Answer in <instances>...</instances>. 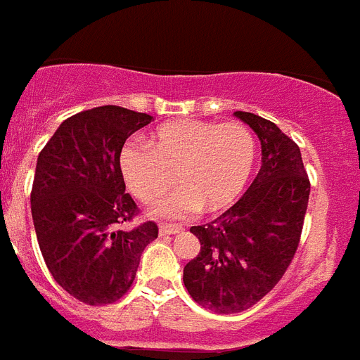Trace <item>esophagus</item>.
Segmentation results:
<instances>
[{"label": "esophagus", "instance_id": "esophagus-1", "mask_svg": "<svg viewBox=\"0 0 360 360\" xmlns=\"http://www.w3.org/2000/svg\"><path fill=\"white\" fill-rule=\"evenodd\" d=\"M180 231H182L180 224H160V236H174Z\"/></svg>", "mask_w": 360, "mask_h": 360}]
</instances>
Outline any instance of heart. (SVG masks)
<instances>
[{
    "mask_svg": "<svg viewBox=\"0 0 360 360\" xmlns=\"http://www.w3.org/2000/svg\"><path fill=\"white\" fill-rule=\"evenodd\" d=\"M254 162V134L239 121H171L154 132L153 145L132 138L120 150L121 176L141 202L163 195L176 173L182 186L150 206L160 219L226 207L245 189Z\"/></svg>",
    "mask_w": 360,
    "mask_h": 360,
    "instance_id": "heart-1",
    "label": "heart"
}]
</instances>
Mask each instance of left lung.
I'll list each match as a JSON object with an SVG mask.
<instances>
[{"label":"left lung","instance_id":"obj_1","mask_svg":"<svg viewBox=\"0 0 360 360\" xmlns=\"http://www.w3.org/2000/svg\"><path fill=\"white\" fill-rule=\"evenodd\" d=\"M236 115L259 138V173L221 217L191 226L200 252L184 266L187 292L219 314L250 309L283 278L298 250L311 193L298 145L265 117Z\"/></svg>","mask_w":360,"mask_h":360}]
</instances>
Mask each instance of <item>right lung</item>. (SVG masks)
Returning a JSON list of instances; mask_svg holds the SVG:
<instances>
[{
	"mask_svg": "<svg viewBox=\"0 0 360 360\" xmlns=\"http://www.w3.org/2000/svg\"><path fill=\"white\" fill-rule=\"evenodd\" d=\"M153 115L97 106L68 117L38 154L31 213L40 252L62 289L86 305L114 304L130 289L156 222L120 228L139 210L120 171L127 138Z\"/></svg>",
	"mask_w": 360,
	"mask_h": 360,
	"instance_id": "right-lung-1",
	"label": "right lung"
}]
</instances>
